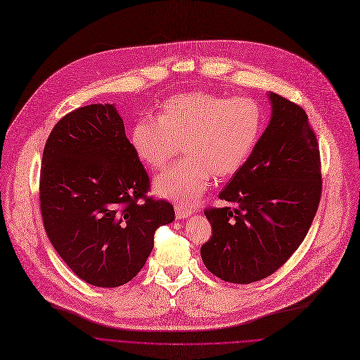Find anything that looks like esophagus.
Segmentation results:
<instances>
[{
    "label": "esophagus",
    "instance_id": "obj_1",
    "mask_svg": "<svg viewBox=\"0 0 360 360\" xmlns=\"http://www.w3.org/2000/svg\"><path fill=\"white\" fill-rule=\"evenodd\" d=\"M175 214H176L178 219H182V218H188L192 214V211L189 208L184 207V205H176L175 207Z\"/></svg>",
    "mask_w": 360,
    "mask_h": 360
}]
</instances>
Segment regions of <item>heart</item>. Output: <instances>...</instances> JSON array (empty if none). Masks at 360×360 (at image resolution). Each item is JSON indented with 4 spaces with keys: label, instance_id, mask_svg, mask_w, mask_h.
Wrapping results in <instances>:
<instances>
[{
    "label": "heart",
    "instance_id": "obj_1",
    "mask_svg": "<svg viewBox=\"0 0 360 360\" xmlns=\"http://www.w3.org/2000/svg\"><path fill=\"white\" fill-rule=\"evenodd\" d=\"M264 127V113L250 97L195 90L163 102L155 120H138L129 134L130 148L150 171H160L184 152V159L155 181L160 197L192 204L211 178L236 175L250 159Z\"/></svg>",
    "mask_w": 360,
    "mask_h": 360
}]
</instances>
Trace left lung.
I'll list each match as a JSON object with an SVG mask.
<instances>
[{
    "label": "left lung",
    "instance_id": "8db88e82",
    "mask_svg": "<svg viewBox=\"0 0 360 360\" xmlns=\"http://www.w3.org/2000/svg\"><path fill=\"white\" fill-rule=\"evenodd\" d=\"M269 96L273 115L266 132L219 193L234 207L204 211L212 236L201 257L228 283L276 273L306 238L321 197L319 143L304 109L277 93Z\"/></svg>",
    "mask_w": 360,
    "mask_h": 360
}]
</instances>
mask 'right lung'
I'll list each match as a JSON object with an SVG mask.
<instances>
[{"mask_svg": "<svg viewBox=\"0 0 360 360\" xmlns=\"http://www.w3.org/2000/svg\"><path fill=\"white\" fill-rule=\"evenodd\" d=\"M149 176L113 105L61 117L43 152L40 208L53 247L96 287L132 280L153 248L156 228L175 219L172 204L148 197Z\"/></svg>", "mask_w": 360, "mask_h": 360, "instance_id": "right-lung-1", "label": "right lung"}]
</instances>
